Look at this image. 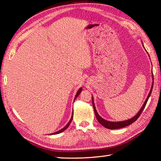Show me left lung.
Returning <instances> with one entry per match:
<instances>
[{"instance_id": "1", "label": "left lung", "mask_w": 161, "mask_h": 161, "mask_svg": "<svg viewBox=\"0 0 161 161\" xmlns=\"http://www.w3.org/2000/svg\"><path fill=\"white\" fill-rule=\"evenodd\" d=\"M143 45V44H142ZM152 77L153 78V76L152 75ZM153 82L152 83V88L151 90H150L149 91V93L147 97L145 102H144V104H143L142 108L140 109V111H138V113L137 114H136L134 117H133L131 119H126V120H125V121H119V122H110V121H107L106 120V119H103L102 118H101L100 115H99L97 114V112L96 111V108H95V107L94 105V102H93V97H92V102H93V108H94V111H95V117H96L97 121L100 123V124L104 126V127L107 128V129H121V128H123V127H125V126H129L131 124H132L133 122H134L136 119H137L139 116L141 115V114H142V112L143 111V109L145 108V106H146V104L147 102L148 101V99L150 97V95H151L152 93V88H153Z\"/></svg>"}]
</instances>
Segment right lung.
Wrapping results in <instances>:
<instances>
[{
    "label": "right lung",
    "instance_id": "obj_1",
    "mask_svg": "<svg viewBox=\"0 0 161 161\" xmlns=\"http://www.w3.org/2000/svg\"><path fill=\"white\" fill-rule=\"evenodd\" d=\"M82 91V88H80V89L78 90V91H77V94L75 95V99H74V100H75V99H76L77 97V96L79 95V94H80V93H81V91ZM73 114H72V116H71V118H70V121L68 122V124L64 126V127L63 128V129H61V130H59V131H56V132H54V133H50V135H54V134H58V133H61V132H63L64 131H65V130H66L68 126H69V125H70V122H72V119H73Z\"/></svg>",
    "mask_w": 161,
    "mask_h": 161
}]
</instances>
